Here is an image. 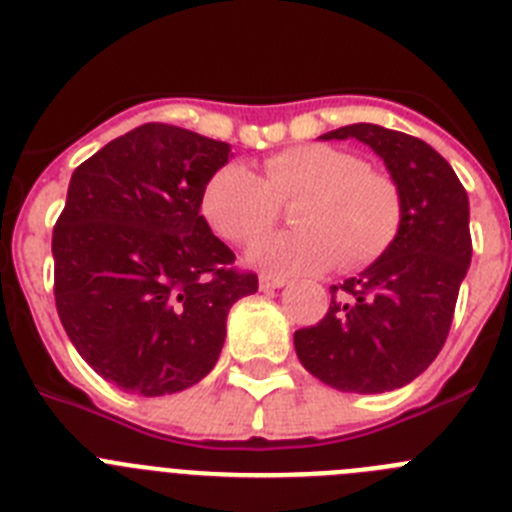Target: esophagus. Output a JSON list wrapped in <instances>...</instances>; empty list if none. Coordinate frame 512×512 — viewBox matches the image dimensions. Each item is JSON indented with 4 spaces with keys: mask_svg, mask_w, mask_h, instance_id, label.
I'll use <instances>...</instances> for the list:
<instances>
[{
    "mask_svg": "<svg viewBox=\"0 0 512 512\" xmlns=\"http://www.w3.org/2000/svg\"><path fill=\"white\" fill-rule=\"evenodd\" d=\"M287 284V279L284 277H271V274H261L259 277V287L264 289V292H269V289H279Z\"/></svg>",
    "mask_w": 512,
    "mask_h": 512,
    "instance_id": "obj_1",
    "label": "esophagus"
}]
</instances>
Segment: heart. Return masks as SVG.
I'll list each match as a JSON object with an SVG mask.
<instances>
[{
  "instance_id": "obj_1",
  "label": "heart",
  "mask_w": 512,
  "mask_h": 512,
  "mask_svg": "<svg viewBox=\"0 0 512 512\" xmlns=\"http://www.w3.org/2000/svg\"><path fill=\"white\" fill-rule=\"evenodd\" d=\"M295 230L253 243L248 261L292 277L336 264L354 271L377 261L402 225V192L387 171L328 143H300L264 161V179L243 164L217 169L202 192V215L217 235L248 243L295 202Z\"/></svg>"
}]
</instances>
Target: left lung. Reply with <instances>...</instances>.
<instances>
[{
    "mask_svg": "<svg viewBox=\"0 0 512 512\" xmlns=\"http://www.w3.org/2000/svg\"><path fill=\"white\" fill-rule=\"evenodd\" d=\"M320 138H356L382 158L402 192V225L372 266L330 287L318 325L295 330L297 359L333 390H397L433 364L449 336L472 261L467 189L449 161L413 135L356 122Z\"/></svg>",
    "mask_w": 512,
    "mask_h": 512,
    "instance_id": "1",
    "label": "left lung"
}]
</instances>
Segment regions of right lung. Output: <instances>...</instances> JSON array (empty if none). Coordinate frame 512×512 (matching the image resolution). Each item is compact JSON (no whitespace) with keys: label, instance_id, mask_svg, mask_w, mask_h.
Returning <instances> with one entry per match:
<instances>
[{"label":"right lung","instance_id":"1","mask_svg":"<svg viewBox=\"0 0 512 512\" xmlns=\"http://www.w3.org/2000/svg\"><path fill=\"white\" fill-rule=\"evenodd\" d=\"M230 146L148 122L71 174L53 228V295L81 359L120 390L174 395L210 374L225 320L259 289L200 215Z\"/></svg>","mask_w":512,"mask_h":512}]
</instances>
